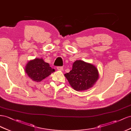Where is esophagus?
<instances>
[{"instance_id":"1","label":"esophagus","mask_w":131,"mask_h":131,"mask_svg":"<svg viewBox=\"0 0 131 131\" xmlns=\"http://www.w3.org/2000/svg\"><path fill=\"white\" fill-rule=\"evenodd\" d=\"M57 70H60V71H62L63 70V68L62 66H58L57 67Z\"/></svg>"}]
</instances>
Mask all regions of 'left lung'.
<instances>
[{"mask_svg":"<svg viewBox=\"0 0 131 131\" xmlns=\"http://www.w3.org/2000/svg\"><path fill=\"white\" fill-rule=\"evenodd\" d=\"M70 84L77 91H85L92 87L98 79V71L95 66L82 60L73 63L72 69L65 74Z\"/></svg>","mask_w":131,"mask_h":131,"instance_id":"8db88e82","label":"left lung"}]
</instances>
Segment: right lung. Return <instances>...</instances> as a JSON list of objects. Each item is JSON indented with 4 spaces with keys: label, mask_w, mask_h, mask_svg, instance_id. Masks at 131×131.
Wrapping results in <instances>:
<instances>
[{
    "label": "right lung",
    "mask_w": 131,
    "mask_h": 131,
    "mask_svg": "<svg viewBox=\"0 0 131 131\" xmlns=\"http://www.w3.org/2000/svg\"><path fill=\"white\" fill-rule=\"evenodd\" d=\"M54 71L55 70L42 59H35L29 61L25 69L27 75L36 82H40Z\"/></svg>",
    "instance_id": "1"
}]
</instances>
